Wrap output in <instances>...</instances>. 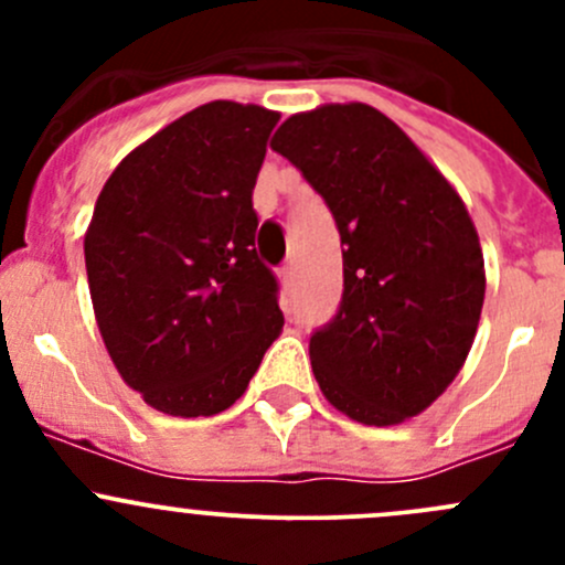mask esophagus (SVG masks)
I'll list each match as a JSON object with an SVG mask.
<instances>
[{
    "label": "esophagus",
    "mask_w": 565,
    "mask_h": 565,
    "mask_svg": "<svg viewBox=\"0 0 565 565\" xmlns=\"http://www.w3.org/2000/svg\"><path fill=\"white\" fill-rule=\"evenodd\" d=\"M281 278H284V284H287V287L295 281V262L292 259H289L287 265L281 267Z\"/></svg>",
    "instance_id": "1"
}]
</instances>
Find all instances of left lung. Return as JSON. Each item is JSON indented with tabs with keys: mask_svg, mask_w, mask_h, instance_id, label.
Here are the masks:
<instances>
[{
	"mask_svg": "<svg viewBox=\"0 0 565 565\" xmlns=\"http://www.w3.org/2000/svg\"><path fill=\"white\" fill-rule=\"evenodd\" d=\"M270 147L324 199L344 246L339 311L309 341L324 398L366 426L424 413L465 366L481 319L487 276L465 202L366 104L292 114Z\"/></svg>",
	"mask_w": 565,
	"mask_h": 565,
	"instance_id": "left-lung-1",
	"label": "left lung"
}]
</instances>
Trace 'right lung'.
Returning <instances> with one entry per match:
<instances>
[{
	"mask_svg": "<svg viewBox=\"0 0 565 565\" xmlns=\"http://www.w3.org/2000/svg\"><path fill=\"white\" fill-rule=\"evenodd\" d=\"M278 111L213 100L122 158L84 235L119 377L150 407L215 415L248 388L284 315L250 204Z\"/></svg>",
	"mask_w": 565,
	"mask_h": 565,
	"instance_id": "add662e5",
	"label": "right lung"
}]
</instances>
